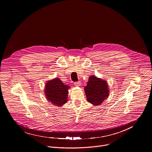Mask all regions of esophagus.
<instances>
[{
    "label": "esophagus",
    "instance_id": "obj_1",
    "mask_svg": "<svg viewBox=\"0 0 152 152\" xmlns=\"http://www.w3.org/2000/svg\"><path fill=\"white\" fill-rule=\"evenodd\" d=\"M75 85L76 86H79L81 85V82H75Z\"/></svg>",
    "mask_w": 152,
    "mask_h": 152
}]
</instances>
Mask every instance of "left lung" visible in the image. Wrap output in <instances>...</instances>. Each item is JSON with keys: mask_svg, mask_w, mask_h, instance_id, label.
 I'll return each instance as SVG.
<instances>
[{"mask_svg": "<svg viewBox=\"0 0 152 152\" xmlns=\"http://www.w3.org/2000/svg\"><path fill=\"white\" fill-rule=\"evenodd\" d=\"M84 91L88 102L94 106L100 105L110 95L107 81L94 75L90 76Z\"/></svg>", "mask_w": 152, "mask_h": 152, "instance_id": "8db88e82", "label": "left lung"}]
</instances>
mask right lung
I'll use <instances>...</instances> for the list:
<instances>
[{
	"label": "right lung",
	"instance_id": "1",
	"mask_svg": "<svg viewBox=\"0 0 152 152\" xmlns=\"http://www.w3.org/2000/svg\"><path fill=\"white\" fill-rule=\"evenodd\" d=\"M46 99L53 105L62 106L67 102L69 86L65 85L58 77L48 80L45 86Z\"/></svg>",
	"mask_w": 152,
	"mask_h": 152
}]
</instances>
